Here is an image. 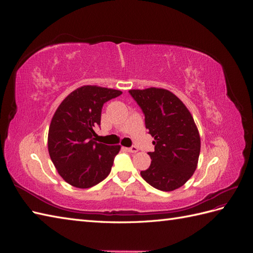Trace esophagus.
Returning <instances> with one entry per match:
<instances>
[{
	"instance_id": "1",
	"label": "esophagus",
	"mask_w": 253,
	"mask_h": 253,
	"mask_svg": "<svg viewBox=\"0 0 253 253\" xmlns=\"http://www.w3.org/2000/svg\"><path fill=\"white\" fill-rule=\"evenodd\" d=\"M126 151L129 153H136V152H138V149L133 145V147H131V148H126Z\"/></svg>"
}]
</instances>
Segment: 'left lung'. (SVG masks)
<instances>
[{
  "label": "left lung",
  "instance_id": "1",
  "mask_svg": "<svg viewBox=\"0 0 253 253\" xmlns=\"http://www.w3.org/2000/svg\"><path fill=\"white\" fill-rule=\"evenodd\" d=\"M129 95L144 114L145 127L154 137L152 162L141 177L162 191L178 189L196 170L201 138L192 115L170 90L150 87L131 89Z\"/></svg>",
  "mask_w": 253,
  "mask_h": 253
}]
</instances>
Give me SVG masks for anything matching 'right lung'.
Returning a JSON list of instances; mask_svg holds the SVG:
<instances>
[{
  "instance_id": "1",
  "label": "right lung",
  "mask_w": 253,
  "mask_h": 253,
  "mask_svg": "<svg viewBox=\"0 0 253 253\" xmlns=\"http://www.w3.org/2000/svg\"><path fill=\"white\" fill-rule=\"evenodd\" d=\"M122 94L118 89L84 85L61 102L48 131V152L58 173L70 185L86 189L111 172L120 145L98 143L94 127L100 126L105 102Z\"/></svg>"
}]
</instances>
